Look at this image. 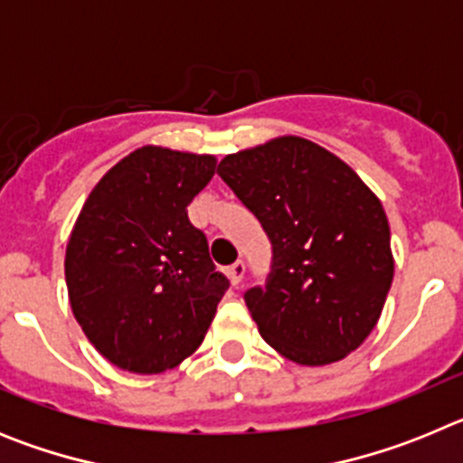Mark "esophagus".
Here are the masks:
<instances>
[{
	"label": "esophagus",
	"instance_id": "34e87169",
	"mask_svg": "<svg viewBox=\"0 0 463 463\" xmlns=\"http://www.w3.org/2000/svg\"><path fill=\"white\" fill-rule=\"evenodd\" d=\"M227 276H229V280H232V285H239L241 280H243V276H245V264L243 261H234V264H232V267L227 269Z\"/></svg>",
	"mask_w": 463,
	"mask_h": 463
}]
</instances>
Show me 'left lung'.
Masks as SVG:
<instances>
[{"mask_svg":"<svg viewBox=\"0 0 463 463\" xmlns=\"http://www.w3.org/2000/svg\"><path fill=\"white\" fill-rule=\"evenodd\" d=\"M218 175L271 241L267 285L245 292L261 338L304 366L357 350L394 278L378 196L343 159L301 137L227 155Z\"/></svg>","mask_w":463,"mask_h":463,"instance_id":"obj_1","label":"left lung"}]
</instances>
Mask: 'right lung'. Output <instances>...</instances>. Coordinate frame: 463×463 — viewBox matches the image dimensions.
Masks as SVG:
<instances>
[{
    "mask_svg": "<svg viewBox=\"0 0 463 463\" xmlns=\"http://www.w3.org/2000/svg\"><path fill=\"white\" fill-rule=\"evenodd\" d=\"M215 174L211 155L143 146L90 192L64 257L73 317L99 354L165 373L202 345L229 288L187 206Z\"/></svg>",
    "mask_w": 463,
    "mask_h": 463,
    "instance_id": "1",
    "label": "right lung"
}]
</instances>
